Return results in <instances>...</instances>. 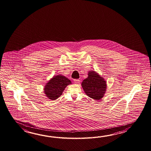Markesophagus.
<instances>
[{"mask_svg": "<svg viewBox=\"0 0 151 151\" xmlns=\"http://www.w3.org/2000/svg\"><path fill=\"white\" fill-rule=\"evenodd\" d=\"M74 82L77 84L80 83V80L79 79H74Z\"/></svg>", "mask_w": 151, "mask_h": 151, "instance_id": "34e87169", "label": "esophagus"}]
</instances>
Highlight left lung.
Listing matches in <instances>:
<instances>
[{
  "label": "left lung",
  "instance_id": "left-lung-1",
  "mask_svg": "<svg viewBox=\"0 0 151 151\" xmlns=\"http://www.w3.org/2000/svg\"><path fill=\"white\" fill-rule=\"evenodd\" d=\"M81 86L87 96L98 101L106 93L107 83L96 71H89L88 77L83 81Z\"/></svg>",
  "mask_w": 151,
  "mask_h": 151
}]
</instances>
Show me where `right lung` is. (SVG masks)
<instances>
[{
  "label": "right lung",
  "mask_w": 151,
  "mask_h": 151,
  "mask_svg": "<svg viewBox=\"0 0 151 151\" xmlns=\"http://www.w3.org/2000/svg\"><path fill=\"white\" fill-rule=\"evenodd\" d=\"M71 80L61 74L53 76L48 81L44 88L45 96L52 100H55L61 96L65 88L71 84Z\"/></svg>",
  "instance_id": "obj_1"
}]
</instances>
